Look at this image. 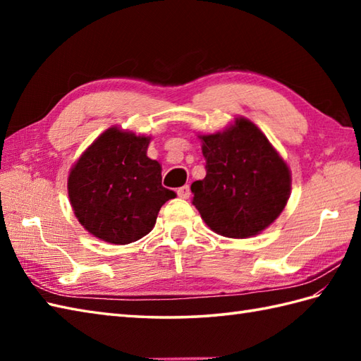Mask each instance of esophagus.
<instances>
[{"mask_svg": "<svg viewBox=\"0 0 361 361\" xmlns=\"http://www.w3.org/2000/svg\"><path fill=\"white\" fill-rule=\"evenodd\" d=\"M176 194H178L180 198H189L190 195V188L186 185V186H181L176 189Z\"/></svg>", "mask_w": 361, "mask_h": 361, "instance_id": "esophagus-1", "label": "esophagus"}]
</instances>
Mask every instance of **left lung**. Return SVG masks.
Masks as SVG:
<instances>
[{
  "mask_svg": "<svg viewBox=\"0 0 361 361\" xmlns=\"http://www.w3.org/2000/svg\"><path fill=\"white\" fill-rule=\"evenodd\" d=\"M206 176L192 204L212 231L245 239L270 226L290 197V171L267 136L245 118L224 133L200 136Z\"/></svg>",
  "mask_w": 361,
  "mask_h": 361,
  "instance_id": "left-lung-1",
  "label": "left lung"
}]
</instances>
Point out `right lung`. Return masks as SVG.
Returning <instances> with one entry per match:
<instances>
[{"label":"right lung","instance_id":"obj_1","mask_svg":"<svg viewBox=\"0 0 361 361\" xmlns=\"http://www.w3.org/2000/svg\"><path fill=\"white\" fill-rule=\"evenodd\" d=\"M149 137L111 127L83 152L68 176L75 217L88 233L114 245L141 239L175 192L161 185V166L145 153Z\"/></svg>","mask_w":361,"mask_h":361}]
</instances>
